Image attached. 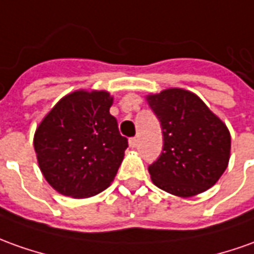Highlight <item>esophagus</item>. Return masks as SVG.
<instances>
[{
    "instance_id": "esophagus-1",
    "label": "esophagus",
    "mask_w": 254,
    "mask_h": 254,
    "mask_svg": "<svg viewBox=\"0 0 254 254\" xmlns=\"http://www.w3.org/2000/svg\"><path fill=\"white\" fill-rule=\"evenodd\" d=\"M128 145H130L131 148H137L138 146V138H130V139H128Z\"/></svg>"
}]
</instances>
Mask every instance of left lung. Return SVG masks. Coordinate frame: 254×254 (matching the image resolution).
Wrapping results in <instances>:
<instances>
[{"label": "left lung", "mask_w": 254, "mask_h": 254, "mask_svg": "<svg viewBox=\"0 0 254 254\" xmlns=\"http://www.w3.org/2000/svg\"><path fill=\"white\" fill-rule=\"evenodd\" d=\"M163 131V150L149 166L152 183L174 196L199 195L217 183L228 166L231 134L196 94L167 88L146 95Z\"/></svg>", "instance_id": "8db88e82"}]
</instances>
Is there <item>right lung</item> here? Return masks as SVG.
Instances as JSON below:
<instances>
[{
    "label": "right lung",
    "mask_w": 254,
    "mask_h": 254,
    "mask_svg": "<svg viewBox=\"0 0 254 254\" xmlns=\"http://www.w3.org/2000/svg\"><path fill=\"white\" fill-rule=\"evenodd\" d=\"M112 104L108 91H73L37 126L33 144L38 167L61 195L91 197L115 180L128 142L110 115Z\"/></svg>",
    "instance_id": "obj_1"
}]
</instances>
